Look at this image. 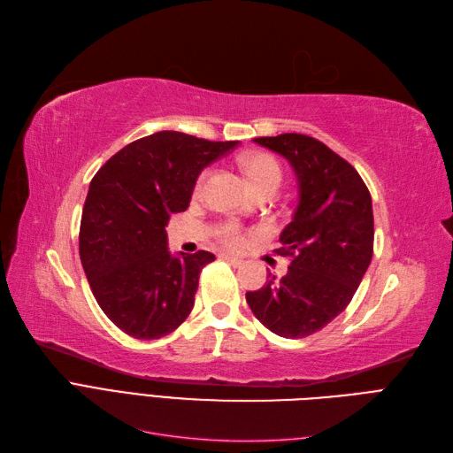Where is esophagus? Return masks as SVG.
<instances>
[{"instance_id":"esophagus-1","label":"esophagus","mask_w":453,"mask_h":453,"mask_svg":"<svg viewBox=\"0 0 453 453\" xmlns=\"http://www.w3.org/2000/svg\"><path fill=\"white\" fill-rule=\"evenodd\" d=\"M222 259H226L227 264H231L233 267H239V265H242V259L241 257H235V256H229V254H222L220 256Z\"/></svg>"}]
</instances>
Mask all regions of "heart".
Wrapping results in <instances>:
<instances>
[{
	"label": "heart",
	"instance_id": "heart-1",
	"mask_svg": "<svg viewBox=\"0 0 453 453\" xmlns=\"http://www.w3.org/2000/svg\"><path fill=\"white\" fill-rule=\"evenodd\" d=\"M242 165L244 171L248 174V179L252 180L254 188L257 189H264L269 186L274 188H280L282 182V169L279 165V162L269 154L264 152H254V154H248L242 159ZM207 179V173L201 174V179L197 182V188L203 186ZM216 235L220 239L226 246L229 248H241L244 244V231L237 222H224L218 226L216 229Z\"/></svg>",
	"mask_w": 453,
	"mask_h": 453
}]
</instances>
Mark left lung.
Segmentation results:
<instances>
[{
  "label": "left lung",
  "instance_id": "left-lung-1",
  "mask_svg": "<svg viewBox=\"0 0 453 453\" xmlns=\"http://www.w3.org/2000/svg\"><path fill=\"white\" fill-rule=\"evenodd\" d=\"M286 157L299 184V203L280 233L286 276L248 291L246 303L267 329L303 339L326 327L352 301L369 269L374 244L372 201L359 173L322 141L301 134L254 139Z\"/></svg>",
  "mask_w": 453,
  "mask_h": 453
}]
</instances>
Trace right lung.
<instances>
[{
    "label": "right lung",
    "instance_id": "right-lung-1",
    "mask_svg": "<svg viewBox=\"0 0 453 453\" xmlns=\"http://www.w3.org/2000/svg\"><path fill=\"white\" fill-rule=\"evenodd\" d=\"M237 144L157 131L129 142L92 179L79 233L82 269L101 311L129 337H165L192 312L199 273L214 254L171 256L165 226L188 209L199 173Z\"/></svg>",
    "mask_w": 453,
    "mask_h": 453
}]
</instances>
